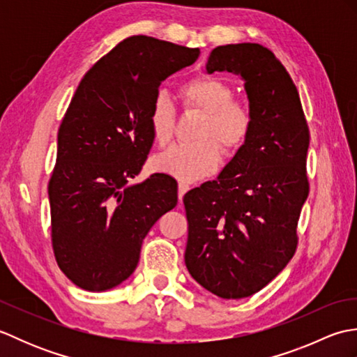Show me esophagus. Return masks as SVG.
Masks as SVG:
<instances>
[{"instance_id": "obj_1", "label": "esophagus", "mask_w": 357, "mask_h": 357, "mask_svg": "<svg viewBox=\"0 0 357 357\" xmlns=\"http://www.w3.org/2000/svg\"><path fill=\"white\" fill-rule=\"evenodd\" d=\"M190 190V185L188 184H185V183H179V185H178V198H179V201L184 198V195Z\"/></svg>"}]
</instances>
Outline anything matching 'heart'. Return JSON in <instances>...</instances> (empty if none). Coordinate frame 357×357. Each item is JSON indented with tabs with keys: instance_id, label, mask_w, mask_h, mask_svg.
<instances>
[{
	"instance_id": "obj_1",
	"label": "heart",
	"mask_w": 357,
	"mask_h": 357,
	"mask_svg": "<svg viewBox=\"0 0 357 357\" xmlns=\"http://www.w3.org/2000/svg\"><path fill=\"white\" fill-rule=\"evenodd\" d=\"M184 107L204 113L196 133L199 141L181 144L156 156L155 167L181 181H198L213 174L222 162V150L234 156L245 147L253 133L255 107L244 98H233V87L221 78L202 75L179 89ZM178 112L165 93L151 102L149 121L159 146L170 144L176 133Z\"/></svg>"
}]
</instances>
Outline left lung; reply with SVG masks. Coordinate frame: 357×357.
Wrapping results in <instances>:
<instances>
[{"mask_svg": "<svg viewBox=\"0 0 357 357\" xmlns=\"http://www.w3.org/2000/svg\"><path fill=\"white\" fill-rule=\"evenodd\" d=\"M239 73L256 113L245 147L216 181L185 193V265L224 299L252 296L285 268L298 248V221L310 192V130L294 82L261 44L219 45L207 72Z\"/></svg>", "mask_w": 357, "mask_h": 357, "instance_id": "8db88e82", "label": "left lung"}]
</instances>
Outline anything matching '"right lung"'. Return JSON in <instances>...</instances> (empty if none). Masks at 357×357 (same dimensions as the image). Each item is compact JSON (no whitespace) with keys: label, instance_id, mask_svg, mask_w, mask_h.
Returning <instances> with one entry per match:
<instances>
[{"label":"right lung","instance_id":"obj_1","mask_svg":"<svg viewBox=\"0 0 357 357\" xmlns=\"http://www.w3.org/2000/svg\"><path fill=\"white\" fill-rule=\"evenodd\" d=\"M198 56L199 49L136 35L82 77L58 128L49 181L53 255L75 285L102 291L126 280L151 225L176 207L169 174L130 181L153 146L149 113L159 86Z\"/></svg>","mask_w":357,"mask_h":357}]
</instances>
